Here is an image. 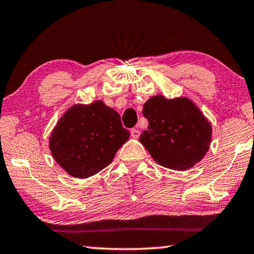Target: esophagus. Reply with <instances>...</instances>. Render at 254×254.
<instances>
[{
    "label": "esophagus",
    "instance_id": "esophagus-1",
    "mask_svg": "<svg viewBox=\"0 0 254 254\" xmlns=\"http://www.w3.org/2000/svg\"><path fill=\"white\" fill-rule=\"evenodd\" d=\"M140 134H141V131L138 130L137 128H133V129L130 130V136L133 138H138L140 137Z\"/></svg>",
    "mask_w": 254,
    "mask_h": 254
}]
</instances>
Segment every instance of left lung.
Here are the masks:
<instances>
[{
  "label": "left lung",
  "instance_id": "obj_1",
  "mask_svg": "<svg viewBox=\"0 0 254 254\" xmlns=\"http://www.w3.org/2000/svg\"><path fill=\"white\" fill-rule=\"evenodd\" d=\"M148 129L140 142L157 164L175 171H186L209 150L213 128L199 107L186 97L168 99L152 96L144 103Z\"/></svg>",
  "mask_w": 254,
  "mask_h": 254
}]
</instances>
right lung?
Here are the masks:
<instances>
[{
    "mask_svg": "<svg viewBox=\"0 0 254 254\" xmlns=\"http://www.w3.org/2000/svg\"><path fill=\"white\" fill-rule=\"evenodd\" d=\"M128 138L119 113L96 100L65 111L52 130L50 150L69 176L85 179L110 165Z\"/></svg>",
    "mask_w": 254,
    "mask_h": 254,
    "instance_id": "add662e5",
    "label": "right lung"
}]
</instances>
